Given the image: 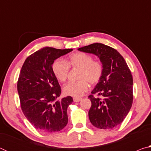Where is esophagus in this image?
Returning a JSON list of instances; mask_svg holds the SVG:
<instances>
[{"mask_svg": "<svg viewBox=\"0 0 151 151\" xmlns=\"http://www.w3.org/2000/svg\"><path fill=\"white\" fill-rule=\"evenodd\" d=\"M82 100L81 98H76V97H75V98H73V101L74 102H79L80 101Z\"/></svg>", "mask_w": 151, "mask_h": 151, "instance_id": "34e87169", "label": "esophagus"}]
</instances>
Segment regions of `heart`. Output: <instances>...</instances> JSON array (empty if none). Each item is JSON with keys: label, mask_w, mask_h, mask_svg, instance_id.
I'll use <instances>...</instances> for the list:
<instances>
[{"label": "heart", "mask_w": 151, "mask_h": 151, "mask_svg": "<svg viewBox=\"0 0 151 151\" xmlns=\"http://www.w3.org/2000/svg\"><path fill=\"white\" fill-rule=\"evenodd\" d=\"M79 68L78 81L69 82L63 87L66 95L79 97L88 89V84L99 83L103 75V65L100 60H93V56L83 52L71 55L66 61L57 59L52 65V72L57 80L64 83L67 78L69 68Z\"/></svg>", "instance_id": "b5f03b06"}]
</instances>
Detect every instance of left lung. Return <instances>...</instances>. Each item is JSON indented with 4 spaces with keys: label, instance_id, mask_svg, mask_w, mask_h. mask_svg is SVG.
Returning <instances> with one entry per match:
<instances>
[{
    "label": "left lung",
    "instance_id": "1",
    "mask_svg": "<svg viewBox=\"0 0 151 151\" xmlns=\"http://www.w3.org/2000/svg\"><path fill=\"white\" fill-rule=\"evenodd\" d=\"M78 50L97 56L104 67L103 76L88 96L91 101L90 121L99 129L116 127L132 106L133 81L131 70L118 51L107 45L93 43ZM94 94L98 96L94 97Z\"/></svg>",
    "mask_w": 151,
    "mask_h": 151
}]
</instances>
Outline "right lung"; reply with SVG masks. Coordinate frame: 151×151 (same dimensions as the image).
Here are the masks:
<instances>
[{
    "label": "right lung",
    "instance_id": "add662e5",
    "mask_svg": "<svg viewBox=\"0 0 151 151\" xmlns=\"http://www.w3.org/2000/svg\"><path fill=\"white\" fill-rule=\"evenodd\" d=\"M72 50L44 47L28 57L22 66L17 82L21 109L28 121L41 132H58L67 124V108L73 100L70 96L57 100L61 88L52 65Z\"/></svg>",
    "mask_w": 151,
    "mask_h": 151
}]
</instances>
